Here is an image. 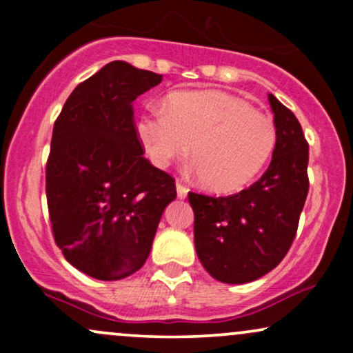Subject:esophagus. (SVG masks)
<instances>
[{
	"label": "esophagus",
	"instance_id": "1",
	"mask_svg": "<svg viewBox=\"0 0 353 353\" xmlns=\"http://www.w3.org/2000/svg\"><path fill=\"white\" fill-rule=\"evenodd\" d=\"M176 189H177V197H179V199H185V197H188V189H185V185H182L181 182H177Z\"/></svg>",
	"mask_w": 353,
	"mask_h": 353
}]
</instances>
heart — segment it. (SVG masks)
I'll return each mask as SVG.
<instances>
[{"label":"heart","mask_w":353,"mask_h":353,"mask_svg":"<svg viewBox=\"0 0 353 353\" xmlns=\"http://www.w3.org/2000/svg\"><path fill=\"white\" fill-rule=\"evenodd\" d=\"M137 136L157 168L188 154L205 189L232 194L249 185L270 161L277 128L269 116L237 96L219 91H177L164 109L137 121Z\"/></svg>","instance_id":"obj_1"}]
</instances>
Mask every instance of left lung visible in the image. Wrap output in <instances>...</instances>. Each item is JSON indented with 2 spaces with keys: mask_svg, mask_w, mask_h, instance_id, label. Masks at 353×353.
<instances>
[{
  "mask_svg": "<svg viewBox=\"0 0 353 353\" xmlns=\"http://www.w3.org/2000/svg\"><path fill=\"white\" fill-rule=\"evenodd\" d=\"M269 103L277 145L261 179L225 197L189 192L197 257L219 282H252L281 264L309 192V144L302 125L274 94Z\"/></svg>",
  "mask_w": 353,
  "mask_h": 353,
  "instance_id": "8db88e82",
  "label": "left lung"
}]
</instances>
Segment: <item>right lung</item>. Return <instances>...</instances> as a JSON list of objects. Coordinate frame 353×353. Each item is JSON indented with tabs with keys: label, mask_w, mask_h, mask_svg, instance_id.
I'll return each mask as SVG.
<instances>
[{
	"label": "right lung",
	"mask_w": 353,
	"mask_h": 353,
	"mask_svg": "<svg viewBox=\"0 0 353 353\" xmlns=\"http://www.w3.org/2000/svg\"><path fill=\"white\" fill-rule=\"evenodd\" d=\"M163 76L112 61L78 84L52 128L46 199L56 245L71 265L119 281L144 265L172 176L145 157L132 103Z\"/></svg>",
	"instance_id": "right-lung-1"
}]
</instances>
